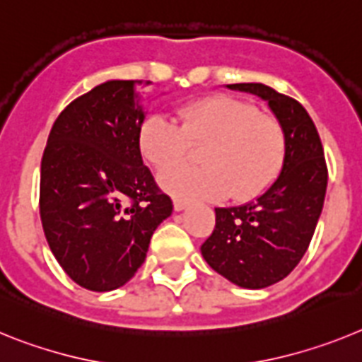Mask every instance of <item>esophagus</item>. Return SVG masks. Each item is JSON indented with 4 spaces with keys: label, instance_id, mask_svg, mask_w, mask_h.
<instances>
[{
    "label": "esophagus",
    "instance_id": "esophagus-1",
    "mask_svg": "<svg viewBox=\"0 0 362 362\" xmlns=\"http://www.w3.org/2000/svg\"><path fill=\"white\" fill-rule=\"evenodd\" d=\"M187 206H189V202H185V200H182V199L173 200V207H175V211H184Z\"/></svg>",
    "mask_w": 362,
    "mask_h": 362
}]
</instances>
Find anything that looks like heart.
Instances as JSON below:
<instances>
[{"label": "heart", "mask_w": 362, "mask_h": 362, "mask_svg": "<svg viewBox=\"0 0 362 362\" xmlns=\"http://www.w3.org/2000/svg\"><path fill=\"white\" fill-rule=\"evenodd\" d=\"M178 120L147 116L138 131V149L156 171L183 161L190 146H204L202 168H175L160 177L178 199H215L228 193L237 202L255 199L273 184L286 160L284 125L273 115L233 96H207L182 105Z\"/></svg>", "instance_id": "obj_1"}]
</instances>
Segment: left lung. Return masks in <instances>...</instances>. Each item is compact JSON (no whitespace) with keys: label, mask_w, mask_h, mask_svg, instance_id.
Returning a JSON list of instances; mask_svg holds the SVG:
<instances>
[{"label":"left lung","mask_w":362,"mask_h":362,"mask_svg":"<svg viewBox=\"0 0 362 362\" xmlns=\"http://www.w3.org/2000/svg\"><path fill=\"white\" fill-rule=\"evenodd\" d=\"M228 87L268 102L284 125L288 149L279 177L260 197L215 207V229L200 251L228 281L260 290L290 275L306 253L325 204L328 168L315 124L297 100L264 83Z\"/></svg>","instance_id":"obj_1"}]
</instances>
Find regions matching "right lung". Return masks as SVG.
Returning <instances> with one entry per match:
<instances>
[{
	"mask_svg": "<svg viewBox=\"0 0 362 362\" xmlns=\"http://www.w3.org/2000/svg\"><path fill=\"white\" fill-rule=\"evenodd\" d=\"M140 87L138 80H111L71 102L43 151L45 238L64 272L90 291L131 281L155 229L173 211L138 149L146 118Z\"/></svg>",
	"mask_w": 362,
	"mask_h": 362,
	"instance_id": "right-lung-1",
	"label": "right lung"
}]
</instances>
